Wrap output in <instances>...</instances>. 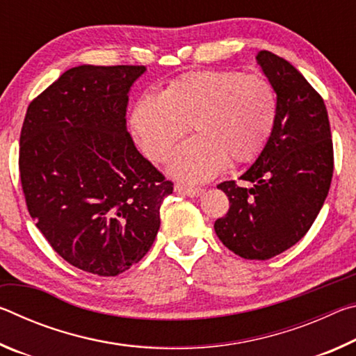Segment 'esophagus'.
Segmentation results:
<instances>
[{
	"mask_svg": "<svg viewBox=\"0 0 356 356\" xmlns=\"http://www.w3.org/2000/svg\"><path fill=\"white\" fill-rule=\"evenodd\" d=\"M174 190L180 193V195H185V196H190V197L200 196V195H202V191H204L202 188H200V186H186V185H182V184H177L176 186H174Z\"/></svg>",
	"mask_w": 356,
	"mask_h": 356,
	"instance_id": "34e87169",
	"label": "esophagus"
}]
</instances>
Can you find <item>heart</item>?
I'll return each mask as SVG.
<instances>
[{
    "label": "heart",
    "instance_id": "heart-1",
    "mask_svg": "<svg viewBox=\"0 0 356 356\" xmlns=\"http://www.w3.org/2000/svg\"><path fill=\"white\" fill-rule=\"evenodd\" d=\"M278 110V94L268 78L240 70H195L174 78L160 95L138 102L131 129L150 160L165 161L191 125L195 138L174 152L170 172L196 184L216 176L227 161H254L272 138Z\"/></svg>",
    "mask_w": 356,
    "mask_h": 356
}]
</instances>
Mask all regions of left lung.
I'll use <instances>...</instances> for the list:
<instances>
[{"mask_svg":"<svg viewBox=\"0 0 356 356\" xmlns=\"http://www.w3.org/2000/svg\"><path fill=\"white\" fill-rule=\"evenodd\" d=\"M256 58L278 94V119L267 147L240 177L251 186L218 185L231 206L213 227L237 256L267 261L309 231L327 200L334 156L322 95L284 58L267 50Z\"/></svg>","mask_w":356,"mask_h":356,"instance_id":"obj_1","label":"left lung"}]
</instances>
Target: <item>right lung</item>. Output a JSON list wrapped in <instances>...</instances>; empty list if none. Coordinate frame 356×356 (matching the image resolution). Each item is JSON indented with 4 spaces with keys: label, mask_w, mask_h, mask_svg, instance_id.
I'll use <instances>...</instances> for the list:
<instances>
[{
    "label": "right lung",
    "mask_w": 356,
    "mask_h": 356,
    "mask_svg": "<svg viewBox=\"0 0 356 356\" xmlns=\"http://www.w3.org/2000/svg\"><path fill=\"white\" fill-rule=\"evenodd\" d=\"M144 65H78L28 106L19 170L28 212L64 261L118 276L160 229L168 180L125 127L130 86Z\"/></svg>",
    "instance_id": "right-lung-1"
}]
</instances>
